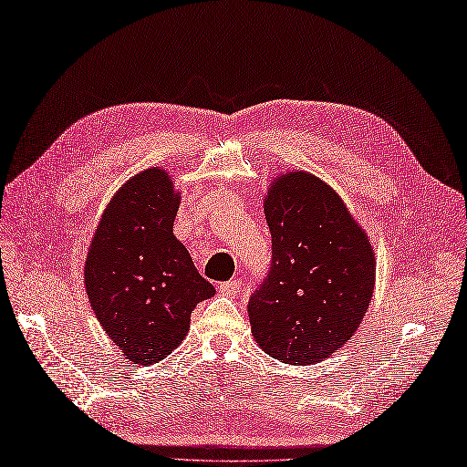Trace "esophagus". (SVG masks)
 I'll return each mask as SVG.
<instances>
[{"label":"esophagus","instance_id":"esophagus-1","mask_svg":"<svg viewBox=\"0 0 467 467\" xmlns=\"http://www.w3.org/2000/svg\"><path fill=\"white\" fill-rule=\"evenodd\" d=\"M217 288H219L221 295H224V296H236L238 292H240V288H243V281H240V279H231V281L221 283Z\"/></svg>","mask_w":467,"mask_h":467}]
</instances>
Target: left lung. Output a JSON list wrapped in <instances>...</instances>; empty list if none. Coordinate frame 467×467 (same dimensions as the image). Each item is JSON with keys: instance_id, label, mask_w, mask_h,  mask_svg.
Here are the masks:
<instances>
[{"instance_id": "left-lung-1", "label": "left lung", "mask_w": 467, "mask_h": 467, "mask_svg": "<svg viewBox=\"0 0 467 467\" xmlns=\"http://www.w3.org/2000/svg\"><path fill=\"white\" fill-rule=\"evenodd\" d=\"M271 267L248 302L252 333L285 364L307 366L347 344L364 319L375 257L335 190L295 171L269 188Z\"/></svg>"}]
</instances>
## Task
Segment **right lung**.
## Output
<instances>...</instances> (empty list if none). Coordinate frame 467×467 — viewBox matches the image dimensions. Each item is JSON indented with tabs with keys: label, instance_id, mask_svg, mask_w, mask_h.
Here are the masks:
<instances>
[{
	"label": "right lung",
	"instance_id": "1",
	"mask_svg": "<svg viewBox=\"0 0 467 467\" xmlns=\"http://www.w3.org/2000/svg\"><path fill=\"white\" fill-rule=\"evenodd\" d=\"M181 196L161 169L138 172L103 212L84 265L98 321L134 364L175 350L190 314L215 288L172 234Z\"/></svg>",
	"mask_w": 467,
	"mask_h": 467
}]
</instances>
